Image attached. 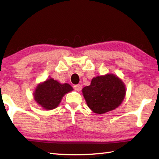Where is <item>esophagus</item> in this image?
<instances>
[{
	"label": "esophagus",
	"instance_id": "obj_1",
	"mask_svg": "<svg viewBox=\"0 0 159 159\" xmlns=\"http://www.w3.org/2000/svg\"><path fill=\"white\" fill-rule=\"evenodd\" d=\"M74 89L76 90V91H80V90H81V89H82V86L80 85H79V84L75 85L74 86Z\"/></svg>",
	"mask_w": 159,
	"mask_h": 159
}]
</instances>
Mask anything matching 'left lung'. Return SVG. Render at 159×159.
Segmentation results:
<instances>
[{"instance_id":"1","label":"left lung","mask_w":159,"mask_h":159,"mask_svg":"<svg viewBox=\"0 0 159 159\" xmlns=\"http://www.w3.org/2000/svg\"><path fill=\"white\" fill-rule=\"evenodd\" d=\"M82 93L88 107L93 112L102 114L117 108L124 99L126 91L119 78L108 74L93 78Z\"/></svg>"}]
</instances>
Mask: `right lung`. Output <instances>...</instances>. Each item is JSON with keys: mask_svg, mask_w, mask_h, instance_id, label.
<instances>
[{"mask_svg": "<svg viewBox=\"0 0 159 159\" xmlns=\"http://www.w3.org/2000/svg\"><path fill=\"white\" fill-rule=\"evenodd\" d=\"M73 90L68 83L61 84L56 80L49 79L38 85L34 93V98L43 109L52 110L58 107L65 94Z\"/></svg>", "mask_w": 159, "mask_h": 159, "instance_id": "add662e5", "label": "right lung"}]
</instances>
